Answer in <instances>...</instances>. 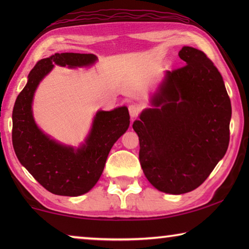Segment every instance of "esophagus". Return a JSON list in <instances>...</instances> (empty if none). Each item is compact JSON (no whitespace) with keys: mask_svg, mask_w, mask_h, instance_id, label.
<instances>
[{"mask_svg":"<svg viewBox=\"0 0 249 249\" xmlns=\"http://www.w3.org/2000/svg\"><path fill=\"white\" fill-rule=\"evenodd\" d=\"M128 111L130 116H132V119H135V117H137L138 114H140L141 107H138L137 104H130L128 107Z\"/></svg>","mask_w":249,"mask_h":249,"instance_id":"obj_1","label":"esophagus"}]
</instances>
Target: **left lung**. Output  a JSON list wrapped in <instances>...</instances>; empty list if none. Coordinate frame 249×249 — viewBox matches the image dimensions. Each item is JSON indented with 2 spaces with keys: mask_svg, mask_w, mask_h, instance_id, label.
<instances>
[{
  "mask_svg": "<svg viewBox=\"0 0 249 249\" xmlns=\"http://www.w3.org/2000/svg\"><path fill=\"white\" fill-rule=\"evenodd\" d=\"M179 57L187 65L167 71L153 100L157 108L145 109L133 124L146 178L171 195L195 190L224 157L231 116L230 96L212 60L188 46Z\"/></svg>",
  "mask_w": 249,
  "mask_h": 249,
  "instance_id": "1",
  "label": "left lung"
}]
</instances>
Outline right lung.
<instances>
[{"label": "right lung", "instance_id": "add662e5", "mask_svg": "<svg viewBox=\"0 0 249 249\" xmlns=\"http://www.w3.org/2000/svg\"><path fill=\"white\" fill-rule=\"evenodd\" d=\"M92 53H54L37 62L28 74L13 108L12 141L19 162L49 192L78 196L87 193L102 175L105 161L114 142L129 126L127 107L100 111L94 117L86 145L74 150L58 144L37 127L33 119L32 101L38 83L53 65L82 67L92 65Z\"/></svg>", "mask_w": 249, "mask_h": 249}]
</instances>
